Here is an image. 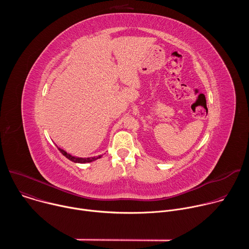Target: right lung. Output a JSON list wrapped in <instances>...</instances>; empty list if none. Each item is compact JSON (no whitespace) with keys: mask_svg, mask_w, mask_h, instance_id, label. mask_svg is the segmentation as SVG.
Returning a JSON list of instances; mask_svg holds the SVG:
<instances>
[{"mask_svg":"<svg viewBox=\"0 0 249 249\" xmlns=\"http://www.w3.org/2000/svg\"><path fill=\"white\" fill-rule=\"evenodd\" d=\"M57 148H58V150L67 158V159H69L70 160H72V161H74V162H77V163H87V162H91V161H94V160H98V159H100L101 157H102V155H98V156H92V157H86V158H82V157H76V156H73V155H71V154H69V153H67L66 151H64L63 149H61V148H59L58 146H57Z\"/></svg>","mask_w":249,"mask_h":249,"instance_id":"obj_1","label":"right lung"}]
</instances>
